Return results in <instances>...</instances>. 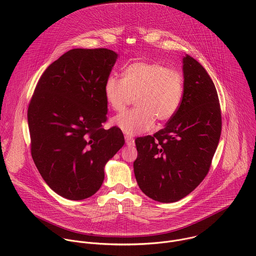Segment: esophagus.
Wrapping results in <instances>:
<instances>
[{
  "mask_svg": "<svg viewBox=\"0 0 256 256\" xmlns=\"http://www.w3.org/2000/svg\"><path fill=\"white\" fill-rule=\"evenodd\" d=\"M124 138H126V142L128 146H134V138L132 136H126Z\"/></svg>",
  "mask_w": 256,
  "mask_h": 256,
  "instance_id": "34e87169",
  "label": "esophagus"
}]
</instances>
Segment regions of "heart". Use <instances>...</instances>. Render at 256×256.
<instances>
[{"label": "heart", "mask_w": 256, "mask_h": 256, "mask_svg": "<svg viewBox=\"0 0 256 256\" xmlns=\"http://www.w3.org/2000/svg\"><path fill=\"white\" fill-rule=\"evenodd\" d=\"M184 92L180 72L148 62L130 64L122 78L110 74L104 86V98L114 112H122L136 98V108L114 118L118 128L132 136L150 130L156 118L160 122L172 120L180 108Z\"/></svg>", "instance_id": "b5f03b06"}]
</instances>
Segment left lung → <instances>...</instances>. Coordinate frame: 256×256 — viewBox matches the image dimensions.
Listing matches in <instances>:
<instances>
[{"label": "left lung", "mask_w": 256, "mask_h": 256, "mask_svg": "<svg viewBox=\"0 0 256 256\" xmlns=\"http://www.w3.org/2000/svg\"><path fill=\"white\" fill-rule=\"evenodd\" d=\"M184 98L176 114L154 136L136 138L134 176L142 192L160 202H176L206 176L222 134L216 88L204 68L182 58Z\"/></svg>", "instance_id": "left-lung-1"}]
</instances>
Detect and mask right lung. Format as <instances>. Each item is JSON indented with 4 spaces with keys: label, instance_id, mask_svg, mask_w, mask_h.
I'll return each mask as SVG.
<instances>
[{
    "label": "right lung",
    "instance_id": "1",
    "mask_svg": "<svg viewBox=\"0 0 256 256\" xmlns=\"http://www.w3.org/2000/svg\"><path fill=\"white\" fill-rule=\"evenodd\" d=\"M116 58L108 48L70 50L44 72L30 102L32 158L46 184L66 200L94 194L106 164L124 144L118 126L102 128L104 86Z\"/></svg>",
    "mask_w": 256,
    "mask_h": 256
}]
</instances>
